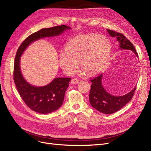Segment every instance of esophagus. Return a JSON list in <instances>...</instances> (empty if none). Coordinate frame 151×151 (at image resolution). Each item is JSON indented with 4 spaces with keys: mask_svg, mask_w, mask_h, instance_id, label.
Segmentation results:
<instances>
[{
    "mask_svg": "<svg viewBox=\"0 0 151 151\" xmlns=\"http://www.w3.org/2000/svg\"><path fill=\"white\" fill-rule=\"evenodd\" d=\"M79 79H77L76 78H74V79H73L71 80L70 83L72 84H76L77 83H79Z\"/></svg>",
    "mask_w": 151,
    "mask_h": 151,
    "instance_id": "1",
    "label": "esophagus"
}]
</instances>
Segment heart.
Segmentation results:
<instances>
[{"instance_id":"1","label":"heart","mask_w":151,"mask_h":151,"mask_svg":"<svg viewBox=\"0 0 151 151\" xmlns=\"http://www.w3.org/2000/svg\"><path fill=\"white\" fill-rule=\"evenodd\" d=\"M111 52V45L105 36L96 34L81 35L67 43L66 51L59 55V62L68 75L77 72L79 63L87 74L94 75L107 65Z\"/></svg>"}]
</instances>
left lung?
I'll use <instances>...</instances> for the list:
<instances>
[{"label":"left lung","instance_id":"8db88e82","mask_svg":"<svg viewBox=\"0 0 151 151\" xmlns=\"http://www.w3.org/2000/svg\"><path fill=\"white\" fill-rule=\"evenodd\" d=\"M111 37H116L119 42L120 50H128L133 52L138 58L137 52L132 43L122 33L107 29ZM103 74L91 80L92 83L89 93V102L94 108L104 114H112L123 108L132 99L135 91L134 89L129 93L122 96H113L105 90L102 84Z\"/></svg>","mask_w":151,"mask_h":151}]
</instances>
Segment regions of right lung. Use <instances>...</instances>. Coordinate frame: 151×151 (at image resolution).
<instances>
[{
    "mask_svg": "<svg viewBox=\"0 0 151 151\" xmlns=\"http://www.w3.org/2000/svg\"><path fill=\"white\" fill-rule=\"evenodd\" d=\"M71 28L61 25L50 28H43L29 35L21 43L16 55L14 66V80L17 89L24 103L32 110L47 114L60 108L63 101L65 91L69 85L70 78L56 77L51 83L43 86H35L29 83L22 74L20 59L26 49L36 40L53 37L63 33Z\"/></svg>",
    "mask_w": 151,
    "mask_h": 151,
    "instance_id": "add662e5",
    "label": "right lung"
}]
</instances>
